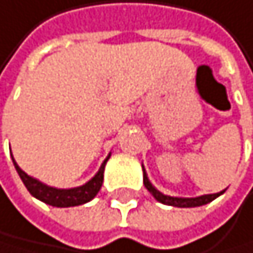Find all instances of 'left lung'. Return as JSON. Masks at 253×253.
I'll use <instances>...</instances> for the list:
<instances>
[{
    "label": "left lung",
    "mask_w": 253,
    "mask_h": 253,
    "mask_svg": "<svg viewBox=\"0 0 253 253\" xmlns=\"http://www.w3.org/2000/svg\"><path fill=\"white\" fill-rule=\"evenodd\" d=\"M142 171H143V184H145L147 190L154 196V199L159 201L162 204H167V206H173V207H182V209H188V207H199V206H204L211 203L213 199H216L219 195L224 193V190L219 192V193H211V195H203V196H196V198H177V196H169V195H164L162 192H159L156 187H154L150 179H148V174L145 171L142 165Z\"/></svg>",
    "instance_id": "1"
}]
</instances>
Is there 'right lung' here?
Segmentation results:
<instances>
[{
    "mask_svg": "<svg viewBox=\"0 0 253 253\" xmlns=\"http://www.w3.org/2000/svg\"><path fill=\"white\" fill-rule=\"evenodd\" d=\"M111 153L108 154L106 159L103 161V164L100 165L99 171H97L91 179L79 187H74V188H57V187H50L42 181H38L37 177L29 176L26 171H23L18 164L15 162L13 156V165H15V170L18 171L20 177L23 184L26 185V188L29 190L34 198L43 201V203L52 206V207H74V206H82L84 203H89V201L99 193L100 187L103 184V171H105V165L110 159Z\"/></svg>",
    "mask_w": 253,
    "mask_h": 253,
    "instance_id": "right-lung-1",
    "label": "right lung"
}]
</instances>
